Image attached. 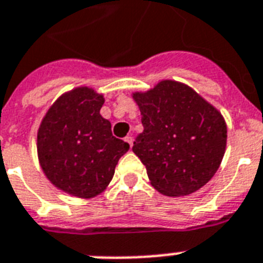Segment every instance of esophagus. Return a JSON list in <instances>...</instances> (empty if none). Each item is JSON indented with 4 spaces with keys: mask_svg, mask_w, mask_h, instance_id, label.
Returning a JSON list of instances; mask_svg holds the SVG:
<instances>
[{
    "mask_svg": "<svg viewBox=\"0 0 263 263\" xmlns=\"http://www.w3.org/2000/svg\"><path fill=\"white\" fill-rule=\"evenodd\" d=\"M125 142H127L128 144L132 147V142H134V139H132L131 135H128V136H125Z\"/></svg>",
    "mask_w": 263,
    "mask_h": 263,
    "instance_id": "obj_1",
    "label": "esophagus"
}]
</instances>
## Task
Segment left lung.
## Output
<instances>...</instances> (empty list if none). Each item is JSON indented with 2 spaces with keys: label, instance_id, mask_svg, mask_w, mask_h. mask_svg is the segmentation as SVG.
<instances>
[{
  "label": "left lung",
  "instance_id": "obj_1",
  "mask_svg": "<svg viewBox=\"0 0 263 263\" xmlns=\"http://www.w3.org/2000/svg\"><path fill=\"white\" fill-rule=\"evenodd\" d=\"M134 100L144 129L132 151L146 166L151 185L172 197L204 186L226 151L227 125L220 112L176 81H162L146 93H135Z\"/></svg>",
  "mask_w": 263,
  "mask_h": 263
}]
</instances>
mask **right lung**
I'll list each match as a JSON object with an SVG mask.
<instances>
[{
	"instance_id": "add662e5",
	"label": "right lung",
	"mask_w": 263,
	"mask_h": 263,
	"mask_svg": "<svg viewBox=\"0 0 263 263\" xmlns=\"http://www.w3.org/2000/svg\"><path fill=\"white\" fill-rule=\"evenodd\" d=\"M104 97L77 87L55 101L37 132V155L47 178L76 197L90 198L112 181L129 144L112 135L100 115Z\"/></svg>"
}]
</instances>
